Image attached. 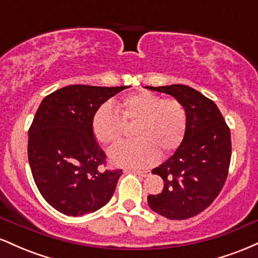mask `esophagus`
I'll list each match as a JSON object with an SVG mask.
<instances>
[{"instance_id": "34e87169", "label": "esophagus", "mask_w": 258, "mask_h": 258, "mask_svg": "<svg viewBox=\"0 0 258 258\" xmlns=\"http://www.w3.org/2000/svg\"><path fill=\"white\" fill-rule=\"evenodd\" d=\"M132 172L135 174H138V176H142V177H147L149 172L148 171H139V170H132Z\"/></svg>"}]
</instances>
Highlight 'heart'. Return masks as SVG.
Returning a JSON list of instances; mask_svg holds the SVG:
<instances>
[{
    "label": "heart",
    "instance_id": "1",
    "mask_svg": "<svg viewBox=\"0 0 258 258\" xmlns=\"http://www.w3.org/2000/svg\"><path fill=\"white\" fill-rule=\"evenodd\" d=\"M121 116L110 104H103L92 117V132L99 143L110 146L122 137L123 122H137V141L117 144L109 152L115 166L147 167L155 164L159 153H172L184 138L186 112L177 99H164L148 91L132 93L117 104Z\"/></svg>",
    "mask_w": 258,
    "mask_h": 258
}]
</instances>
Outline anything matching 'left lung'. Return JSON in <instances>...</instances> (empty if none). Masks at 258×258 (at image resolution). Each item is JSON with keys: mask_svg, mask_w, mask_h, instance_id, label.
I'll use <instances>...</instances> for the list:
<instances>
[{"mask_svg": "<svg viewBox=\"0 0 258 258\" xmlns=\"http://www.w3.org/2000/svg\"><path fill=\"white\" fill-rule=\"evenodd\" d=\"M146 88L170 94L186 112L182 143L152 171L164 180V189L149 195L148 204L168 220L194 217L211 205L223 188L232 156L230 131L217 105L199 91L185 85Z\"/></svg>", "mask_w": 258, "mask_h": 258, "instance_id": "obj_1", "label": "left lung"}]
</instances>
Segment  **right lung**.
Returning a JSON list of instances; mask_svg holds the SVG:
<instances>
[{
  "label": "right lung",
  "instance_id": "add662e5",
  "mask_svg": "<svg viewBox=\"0 0 258 258\" xmlns=\"http://www.w3.org/2000/svg\"><path fill=\"white\" fill-rule=\"evenodd\" d=\"M125 88L67 86L38 106L29 130V164L43 199L61 214H91L111 199L122 170L100 171L105 154L92 132V117Z\"/></svg>",
  "mask_w": 258,
  "mask_h": 258
}]
</instances>
